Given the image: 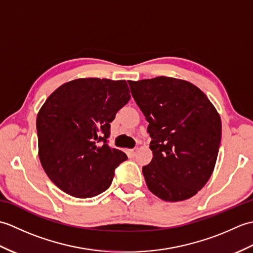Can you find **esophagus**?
<instances>
[{"instance_id": "34e87169", "label": "esophagus", "mask_w": 253, "mask_h": 253, "mask_svg": "<svg viewBox=\"0 0 253 253\" xmlns=\"http://www.w3.org/2000/svg\"><path fill=\"white\" fill-rule=\"evenodd\" d=\"M128 153H129V157L130 158H133L136 155V153H137V149H130V150H128Z\"/></svg>"}]
</instances>
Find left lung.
<instances>
[{"instance_id": "left-lung-1", "label": "left lung", "mask_w": 253, "mask_h": 253, "mask_svg": "<svg viewBox=\"0 0 253 253\" xmlns=\"http://www.w3.org/2000/svg\"><path fill=\"white\" fill-rule=\"evenodd\" d=\"M128 84L149 123L153 158L142 168L149 190L169 202L193 197L216 163L222 123L215 107L186 80L161 76Z\"/></svg>"}]
</instances>
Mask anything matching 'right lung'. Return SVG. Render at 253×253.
Segmentation results:
<instances>
[{
	"instance_id": "1",
	"label": "right lung",
	"mask_w": 253,
	"mask_h": 253,
	"mask_svg": "<svg viewBox=\"0 0 253 253\" xmlns=\"http://www.w3.org/2000/svg\"><path fill=\"white\" fill-rule=\"evenodd\" d=\"M130 99L125 80L80 78L58 87L37 116L39 159L64 192L92 198L112 184L127 155L107 144L110 123Z\"/></svg>"
}]
</instances>
